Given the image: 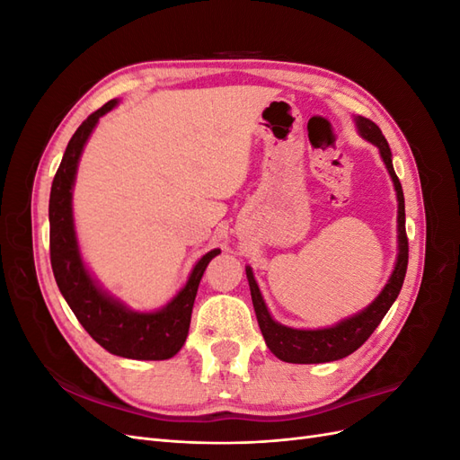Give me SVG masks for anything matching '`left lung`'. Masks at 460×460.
<instances>
[{"instance_id":"1","label":"left lung","mask_w":460,"mask_h":460,"mask_svg":"<svg viewBox=\"0 0 460 460\" xmlns=\"http://www.w3.org/2000/svg\"><path fill=\"white\" fill-rule=\"evenodd\" d=\"M355 127L358 136L363 140L370 142L378 147L380 157L385 164V169L392 176V182L397 196V259L392 276L387 278V284L382 288L378 296L368 303L363 311H358L351 316H347L340 323L326 326V328H291L280 324L272 318L267 303L262 299L259 284L253 276L252 267H245L249 289H252V301L257 314V323L262 332L264 343L269 349L284 363L294 365H318V363H332V360H340L347 355L357 351L363 345L370 333L378 328L382 318L392 307L397 299L402 280H405L407 262H409V242L405 232V198H402V188L399 178L394 171L392 163V149H389L382 130L376 124L365 117L357 115Z\"/></svg>"}]
</instances>
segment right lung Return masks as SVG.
<instances>
[{"mask_svg":"<svg viewBox=\"0 0 460 460\" xmlns=\"http://www.w3.org/2000/svg\"><path fill=\"white\" fill-rule=\"evenodd\" d=\"M119 100L97 109L68 142L63 161L53 178L49 193V255L55 282L68 307L90 336L103 349L134 360H164L174 357L188 338L193 301L201 276L218 249L205 253L191 269L178 294L155 311H132L92 276L80 253L73 215V190L78 163L93 128L103 115L113 111Z\"/></svg>","mask_w":460,"mask_h":460,"instance_id":"obj_1","label":"right lung"}]
</instances>
